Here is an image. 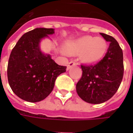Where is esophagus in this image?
I'll return each instance as SVG.
<instances>
[{
	"label": "esophagus",
	"instance_id": "obj_1",
	"mask_svg": "<svg viewBox=\"0 0 133 133\" xmlns=\"http://www.w3.org/2000/svg\"><path fill=\"white\" fill-rule=\"evenodd\" d=\"M76 65H77V63H75V61H70L68 65V66H67V70H69L70 68H72V66H75Z\"/></svg>",
	"mask_w": 133,
	"mask_h": 133
}]
</instances>
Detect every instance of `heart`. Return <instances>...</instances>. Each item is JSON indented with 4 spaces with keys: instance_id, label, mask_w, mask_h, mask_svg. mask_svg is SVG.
I'll list each match as a JSON object with an SVG mask.
<instances>
[{
    "instance_id": "1",
    "label": "heart",
    "mask_w": 133,
    "mask_h": 133,
    "mask_svg": "<svg viewBox=\"0 0 133 133\" xmlns=\"http://www.w3.org/2000/svg\"><path fill=\"white\" fill-rule=\"evenodd\" d=\"M107 50V43L103 38L83 36L66 44L65 51L71 55L81 53L85 63H92L103 58Z\"/></svg>"
}]
</instances>
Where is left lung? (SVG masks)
<instances>
[{
    "label": "left lung",
    "mask_w": 133,
    "mask_h": 133,
    "mask_svg": "<svg viewBox=\"0 0 133 133\" xmlns=\"http://www.w3.org/2000/svg\"><path fill=\"white\" fill-rule=\"evenodd\" d=\"M110 42L105 57L94 65H81L82 77L76 85L79 97L87 103L100 104L113 96L122 82L124 72L123 50L113 37L100 33Z\"/></svg>",
    "instance_id": "left-lung-1"
}]
</instances>
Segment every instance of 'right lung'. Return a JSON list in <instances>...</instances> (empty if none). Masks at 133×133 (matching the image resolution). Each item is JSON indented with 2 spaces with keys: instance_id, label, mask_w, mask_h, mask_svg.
Here are the masks:
<instances>
[{
  "instance_id": "obj_1",
  "label": "right lung",
  "mask_w": 133,
  "mask_h": 133,
  "mask_svg": "<svg viewBox=\"0 0 133 133\" xmlns=\"http://www.w3.org/2000/svg\"><path fill=\"white\" fill-rule=\"evenodd\" d=\"M53 28H38L25 33L13 48L8 64V80L13 92L23 100L36 103L52 92L58 75L66 71L40 48L43 38Z\"/></svg>"
}]
</instances>
